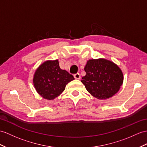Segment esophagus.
<instances>
[{"label":"esophagus","mask_w":147,"mask_h":147,"mask_svg":"<svg viewBox=\"0 0 147 147\" xmlns=\"http://www.w3.org/2000/svg\"><path fill=\"white\" fill-rule=\"evenodd\" d=\"M74 77H75V78H76V79H78V80H79V79H80V74L79 73H77V74H74Z\"/></svg>","instance_id":"34e87169"}]
</instances>
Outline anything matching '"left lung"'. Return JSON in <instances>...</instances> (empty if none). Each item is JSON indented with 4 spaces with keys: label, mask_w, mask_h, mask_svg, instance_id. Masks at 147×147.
Returning <instances> with one entry per match:
<instances>
[{
    "label": "left lung",
    "mask_w": 147,
    "mask_h": 147,
    "mask_svg": "<svg viewBox=\"0 0 147 147\" xmlns=\"http://www.w3.org/2000/svg\"><path fill=\"white\" fill-rule=\"evenodd\" d=\"M84 70L86 75L81 80L87 90L99 100L108 99L119 92L123 82L120 68L111 60L100 58L90 59Z\"/></svg>",
    "instance_id": "1"
}]
</instances>
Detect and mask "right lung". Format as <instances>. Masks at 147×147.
<instances>
[{
  "label": "right lung",
  "mask_w": 147,
  "mask_h": 147,
  "mask_svg": "<svg viewBox=\"0 0 147 147\" xmlns=\"http://www.w3.org/2000/svg\"><path fill=\"white\" fill-rule=\"evenodd\" d=\"M74 79L72 75L60 69L57 59L47 60L39 65L34 73L33 84L42 98L51 100L61 94L66 85Z\"/></svg>",
  "instance_id": "1"
}]
</instances>
